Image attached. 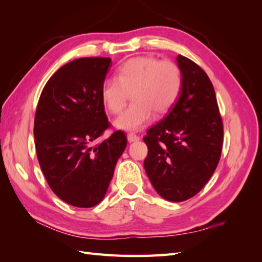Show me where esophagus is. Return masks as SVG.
Masks as SVG:
<instances>
[{
    "instance_id": "34e87169",
    "label": "esophagus",
    "mask_w": 262,
    "mask_h": 262,
    "mask_svg": "<svg viewBox=\"0 0 262 262\" xmlns=\"http://www.w3.org/2000/svg\"><path fill=\"white\" fill-rule=\"evenodd\" d=\"M139 139H140V137H139L138 135H136V133H129L127 135V140H129L130 142H133V141H138Z\"/></svg>"
}]
</instances>
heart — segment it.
I'll return each mask as SVG.
<instances>
[{"label":"heart","instance_id":"1","mask_svg":"<svg viewBox=\"0 0 262 262\" xmlns=\"http://www.w3.org/2000/svg\"><path fill=\"white\" fill-rule=\"evenodd\" d=\"M183 73L178 63L156 57L131 58L118 68L115 78L101 85L103 105L112 114L120 113L132 94L133 104L114 124L122 130L137 131L146 126L152 113L164 115L175 105L183 91Z\"/></svg>","mask_w":262,"mask_h":262}]
</instances>
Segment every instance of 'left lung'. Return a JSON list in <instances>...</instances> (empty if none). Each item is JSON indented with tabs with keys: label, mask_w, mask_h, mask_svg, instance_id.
I'll return each instance as SVG.
<instances>
[{
	"label": "left lung",
	"mask_w": 262,
	"mask_h": 262,
	"mask_svg": "<svg viewBox=\"0 0 262 262\" xmlns=\"http://www.w3.org/2000/svg\"><path fill=\"white\" fill-rule=\"evenodd\" d=\"M183 91L168 114L147 131L144 169L154 188L170 202H183L204 187L223 147V122L211 79L187 57H177Z\"/></svg>",
	"instance_id": "1"
}]
</instances>
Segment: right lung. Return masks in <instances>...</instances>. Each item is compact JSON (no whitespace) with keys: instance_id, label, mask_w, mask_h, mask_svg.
<instances>
[{"instance_id":"add662e5","label":"right lung","mask_w":262,"mask_h":262,"mask_svg":"<svg viewBox=\"0 0 262 262\" xmlns=\"http://www.w3.org/2000/svg\"><path fill=\"white\" fill-rule=\"evenodd\" d=\"M108 57L78 58L60 67L40 95L34 116V144L51 190L76 207L97 205L106 194L125 133L111 127L100 89L111 67Z\"/></svg>"}]
</instances>
